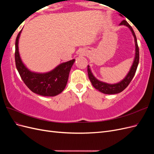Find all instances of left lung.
I'll return each mask as SVG.
<instances>
[{"label": "left lung", "mask_w": 154, "mask_h": 154, "mask_svg": "<svg viewBox=\"0 0 154 154\" xmlns=\"http://www.w3.org/2000/svg\"><path fill=\"white\" fill-rule=\"evenodd\" d=\"M119 25L127 26L128 28L131 30L132 35L134 37L135 45H136V56H135V58H134L132 66L131 67V69H130V71L128 73L127 76H126L122 82H120L118 83H116V84H108V83H104V82L97 80L91 72L89 66H87L88 76V78H89V80L91 82L92 85L95 88H96L97 90H98L101 92L104 93V94H118V93L122 92L124 89H125V88H127V86L129 85L130 82L132 81V78H134L135 73L136 72V70L139 63V47L137 45L136 36V35H135V32L132 29V27L130 26L128 23L125 20H123L122 22H121Z\"/></svg>", "instance_id": "obj_1"}]
</instances>
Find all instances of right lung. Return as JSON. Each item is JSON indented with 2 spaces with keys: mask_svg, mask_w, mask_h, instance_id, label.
Segmentation results:
<instances>
[{
  "mask_svg": "<svg viewBox=\"0 0 154 154\" xmlns=\"http://www.w3.org/2000/svg\"><path fill=\"white\" fill-rule=\"evenodd\" d=\"M21 31L18 34L15 41V58L16 67L22 80L32 92L37 94L44 96L58 95L66 88L69 72L75 60L62 63L47 73L30 71L22 63L18 52V39Z\"/></svg>",
  "mask_w": 154,
  "mask_h": 154,
  "instance_id": "1",
  "label": "right lung"
}]
</instances>
